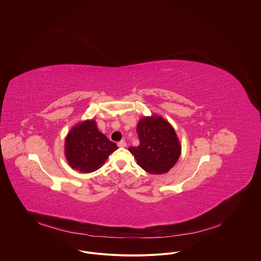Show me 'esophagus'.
Segmentation results:
<instances>
[{
	"mask_svg": "<svg viewBox=\"0 0 261 261\" xmlns=\"http://www.w3.org/2000/svg\"><path fill=\"white\" fill-rule=\"evenodd\" d=\"M117 146L119 147V148H125L126 147V143H125V141H120V142H118V144H117Z\"/></svg>",
	"mask_w": 261,
	"mask_h": 261,
	"instance_id": "34e87169",
	"label": "esophagus"
}]
</instances>
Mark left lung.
<instances>
[{
  "label": "left lung",
  "mask_w": 261,
  "mask_h": 261,
  "mask_svg": "<svg viewBox=\"0 0 261 261\" xmlns=\"http://www.w3.org/2000/svg\"><path fill=\"white\" fill-rule=\"evenodd\" d=\"M138 147L128 150L138 165L149 174H165L172 169L181 154V145L173 126L162 116L143 117L137 126Z\"/></svg>",
  "instance_id": "8db88e82"
}]
</instances>
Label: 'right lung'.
<instances>
[{
  "instance_id": "1",
  "label": "right lung",
  "mask_w": 261,
  "mask_h": 261,
  "mask_svg": "<svg viewBox=\"0 0 261 261\" xmlns=\"http://www.w3.org/2000/svg\"><path fill=\"white\" fill-rule=\"evenodd\" d=\"M116 149V145L98 130L93 119L76 124L65 139L67 162L81 173H91L101 168Z\"/></svg>"
}]
</instances>
